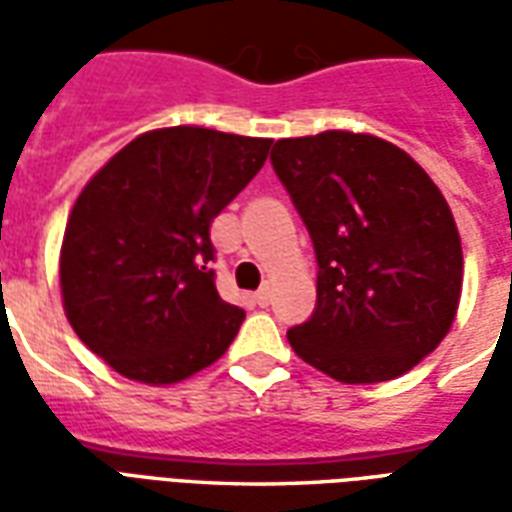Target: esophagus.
I'll list each match as a JSON object with an SVG mask.
<instances>
[{
	"label": "esophagus",
	"instance_id": "obj_1",
	"mask_svg": "<svg viewBox=\"0 0 512 512\" xmlns=\"http://www.w3.org/2000/svg\"><path fill=\"white\" fill-rule=\"evenodd\" d=\"M268 299H271V290H268V288H260L255 293V301H257V304H260V307H266Z\"/></svg>",
	"mask_w": 512,
	"mask_h": 512
}]
</instances>
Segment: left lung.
I'll use <instances>...</instances> for the list:
<instances>
[{"label":"left lung","instance_id":"1","mask_svg":"<svg viewBox=\"0 0 512 512\" xmlns=\"http://www.w3.org/2000/svg\"><path fill=\"white\" fill-rule=\"evenodd\" d=\"M271 164L310 230L318 307L290 348L343 384L417 367L447 337L463 288L461 235L439 186L373 134L277 139Z\"/></svg>","mask_w":512,"mask_h":512}]
</instances>
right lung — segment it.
<instances>
[{
    "instance_id": "obj_1",
    "label": "right lung",
    "mask_w": 512,
    "mask_h": 512,
    "mask_svg": "<svg viewBox=\"0 0 512 512\" xmlns=\"http://www.w3.org/2000/svg\"><path fill=\"white\" fill-rule=\"evenodd\" d=\"M271 139L145 131L87 180L65 224V318L120 376L178 384L230 348L244 310L216 293L211 222L266 164Z\"/></svg>"
}]
</instances>
